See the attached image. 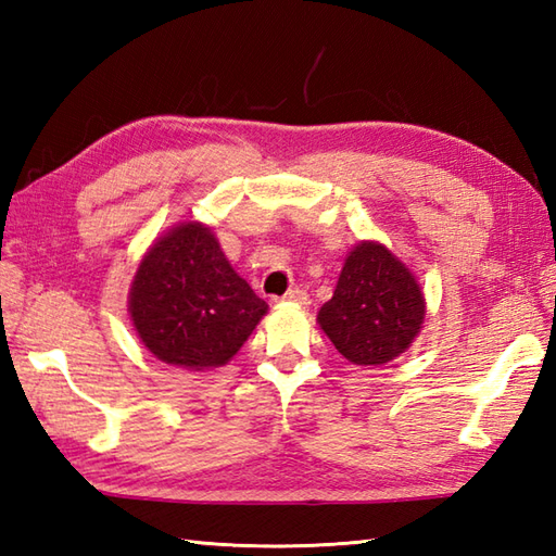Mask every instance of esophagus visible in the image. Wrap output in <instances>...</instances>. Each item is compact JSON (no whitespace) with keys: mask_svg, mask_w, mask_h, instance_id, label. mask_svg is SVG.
Returning a JSON list of instances; mask_svg holds the SVG:
<instances>
[{"mask_svg":"<svg viewBox=\"0 0 556 556\" xmlns=\"http://www.w3.org/2000/svg\"><path fill=\"white\" fill-rule=\"evenodd\" d=\"M281 301L296 303V305H311V296L303 289H289L285 296H281Z\"/></svg>","mask_w":556,"mask_h":556,"instance_id":"34e87169","label":"esophagus"}]
</instances>
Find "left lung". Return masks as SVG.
Masks as SVG:
<instances>
[{"label": "left lung", "instance_id": "obj_1", "mask_svg": "<svg viewBox=\"0 0 556 556\" xmlns=\"http://www.w3.org/2000/svg\"><path fill=\"white\" fill-rule=\"evenodd\" d=\"M425 299L416 279L380 243L351 251L317 320L341 356L382 365L404 353L420 332Z\"/></svg>", "mask_w": 556, "mask_h": 556}]
</instances>
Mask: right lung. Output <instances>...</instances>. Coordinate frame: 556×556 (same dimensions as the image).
<instances>
[{
    "label": "right lung",
    "mask_w": 556,
    "mask_h": 556,
    "mask_svg": "<svg viewBox=\"0 0 556 556\" xmlns=\"http://www.w3.org/2000/svg\"><path fill=\"white\" fill-rule=\"evenodd\" d=\"M267 303L236 275L215 236L181 224L150 248L131 287V317L150 353L169 365H224L251 337Z\"/></svg>",
    "instance_id": "obj_1"
}]
</instances>
